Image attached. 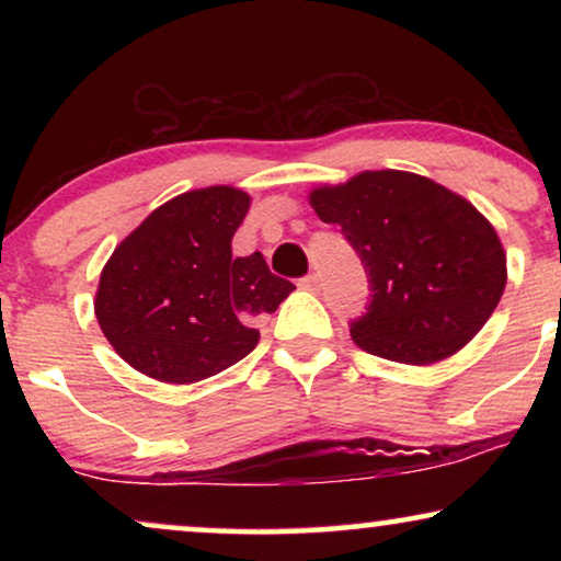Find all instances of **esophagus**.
I'll return each mask as SVG.
<instances>
[{"mask_svg":"<svg viewBox=\"0 0 561 561\" xmlns=\"http://www.w3.org/2000/svg\"><path fill=\"white\" fill-rule=\"evenodd\" d=\"M298 286L306 288V290H317V288H319V275H317V273L304 275V278L298 280Z\"/></svg>","mask_w":561,"mask_h":561,"instance_id":"esophagus-1","label":"esophagus"}]
</instances>
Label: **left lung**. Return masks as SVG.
I'll return each mask as SVG.
<instances>
[{
  "label": "left lung",
  "mask_w": 561,
  "mask_h": 561,
  "mask_svg": "<svg viewBox=\"0 0 561 561\" xmlns=\"http://www.w3.org/2000/svg\"><path fill=\"white\" fill-rule=\"evenodd\" d=\"M319 219L340 225L370 283L350 334L370 355L432 365L465 347L505 288V252L490 221L449 188L403 171H367L317 188Z\"/></svg>",
  "instance_id": "left-lung-1"
}]
</instances>
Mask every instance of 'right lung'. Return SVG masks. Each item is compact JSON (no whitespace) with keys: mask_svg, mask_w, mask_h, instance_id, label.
I'll use <instances>...</instances> for the list:
<instances>
[{"mask_svg":"<svg viewBox=\"0 0 561 561\" xmlns=\"http://www.w3.org/2000/svg\"><path fill=\"white\" fill-rule=\"evenodd\" d=\"M248 209L244 191H188L112 252L94 309L104 336L135 370L196 382L255 350V319L278 309L296 286L271 273L260 252L232 257Z\"/></svg>","mask_w":561,"mask_h":561,"instance_id":"right-lung-1","label":"right lung"}]
</instances>
